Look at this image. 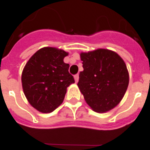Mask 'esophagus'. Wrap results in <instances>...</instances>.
<instances>
[{
    "label": "esophagus",
    "mask_w": 150,
    "mask_h": 150,
    "mask_svg": "<svg viewBox=\"0 0 150 150\" xmlns=\"http://www.w3.org/2000/svg\"><path fill=\"white\" fill-rule=\"evenodd\" d=\"M74 79H75V82L77 83L78 81H79V74H77V75H75V76H74Z\"/></svg>",
    "instance_id": "esophagus-1"
}]
</instances>
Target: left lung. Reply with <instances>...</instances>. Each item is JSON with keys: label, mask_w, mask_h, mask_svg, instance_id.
<instances>
[{"label": "left lung", "mask_w": 150, "mask_h": 150, "mask_svg": "<svg viewBox=\"0 0 150 150\" xmlns=\"http://www.w3.org/2000/svg\"><path fill=\"white\" fill-rule=\"evenodd\" d=\"M83 70L78 83L84 98L94 111L104 113L115 108L124 98L129 73L115 52L98 49L80 54Z\"/></svg>", "instance_id": "left-lung-1"}]
</instances>
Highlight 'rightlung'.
Listing matches in <instances>:
<instances>
[{"label":"right lung","mask_w":150,"mask_h":150,"mask_svg":"<svg viewBox=\"0 0 150 150\" xmlns=\"http://www.w3.org/2000/svg\"><path fill=\"white\" fill-rule=\"evenodd\" d=\"M68 52L43 47L35 52L23 70V90L29 103L42 113H50L63 102L67 88L75 83L63 59Z\"/></svg>","instance_id":"obj_1"}]
</instances>
